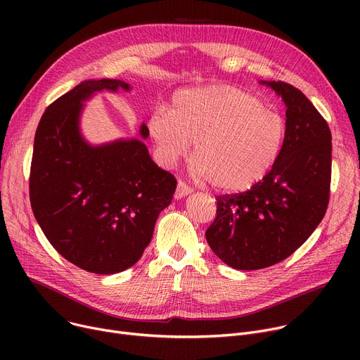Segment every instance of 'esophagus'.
Listing matches in <instances>:
<instances>
[{
    "label": "esophagus",
    "instance_id": "34e87169",
    "mask_svg": "<svg viewBox=\"0 0 360 360\" xmlns=\"http://www.w3.org/2000/svg\"><path fill=\"white\" fill-rule=\"evenodd\" d=\"M191 191H193V188L188 185V184H185L184 181H178V185H176V191H175V198H182V197H185V195H188V194H191Z\"/></svg>",
    "mask_w": 360,
    "mask_h": 360
}]
</instances>
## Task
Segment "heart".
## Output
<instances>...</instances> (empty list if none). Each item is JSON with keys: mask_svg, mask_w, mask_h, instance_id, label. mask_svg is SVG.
<instances>
[{"mask_svg": "<svg viewBox=\"0 0 360 360\" xmlns=\"http://www.w3.org/2000/svg\"><path fill=\"white\" fill-rule=\"evenodd\" d=\"M162 163L193 150L194 172L223 193H245L266 179L286 139L280 113L254 94L229 84L185 89L147 121Z\"/></svg>", "mask_w": 360, "mask_h": 360, "instance_id": "heart-1", "label": "heart"}]
</instances>
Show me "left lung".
<instances>
[{
	"mask_svg": "<svg viewBox=\"0 0 360 360\" xmlns=\"http://www.w3.org/2000/svg\"><path fill=\"white\" fill-rule=\"evenodd\" d=\"M270 86L286 105V139L271 172L252 190L216 197L205 232L213 252L236 270H259L286 259L324 219L331 184V131L299 89Z\"/></svg>",
	"mask_w": 360,
	"mask_h": 360,
	"instance_id": "left-lung-1",
	"label": "left lung"
}]
</instances>
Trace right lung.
Segmentation results:
<instances>
[{"label": "right lung", "mask_w": 360, "mask_h": 360, "mask_svg": "<svg viewBox=\"0 0 360 360\" xmlns=\"http://www.w3.org/2000/svg\"><path fill=\"white\" fill-rule=\"evenodd\" d=\"M120 87L129 90L121 80H87L52 102L37 125L30 165V205L42 232L67 261L94 274L134 266L176 188L143 141L93 147L82 137L83 102ZM140 134L148 136L144 124Z\"/></svg>", "instance_id": "right-lung-1"}]
</instances>
